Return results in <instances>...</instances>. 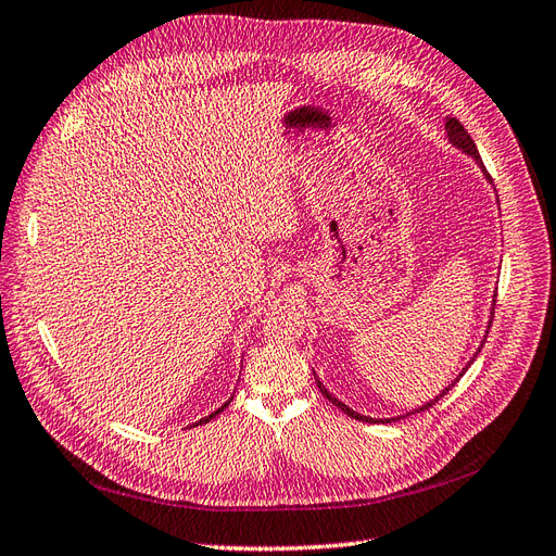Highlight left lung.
Returning <instances> with one entry per match:
<instances>
[{
    "instance_id": "left-lung-1",
    "label": "left lung",
    "mask_w": 556,
    "mask_h": 556,
    "mask_svg": "<svg viewBox=\"0 0 556 556\" xmlns=\"http://www.w3.org/2000/svg\"><path fill=\"white\" fill-rule=\"evenodd\" d=\"M445 130H447V137H450V141H452V147H456V149H462L464 153H468L470 157H472V161L475 163H478L480 165V169L484 172V177L491 181V177H489V172L484 169V165H482V157H480V153H478V147H475V141L470 139V135H468V130L464 128V125L462 123H458L456 118H447V123H445ZM491 314H494V312H491ZM486 336H489V328H486V332H484V340H486ZM484 340H482V344L478 346V352H475L472 354V358L468 361V366L462 370V372H458V377H462L468 368H470V363L475 361V358H478V354H480V349L484 346ZM456 377V379H458ZM456 379H454V382L447 387V389H442L440 391V395H435V399L433 401H428L426 405H421V407H417V409H412V412H407V415H417V412H424V409H428V407H433L440 399H442V395H445L454 384H456ZM316 384H319V389H321V393L326 395V399L332 403V405H336V407H340L342 412H344V415H349V417H352V419H358V421H382V424H389V421H395V419H403V417H407V415H403V417H393V419H372V417H363V415H358V412H354L352 407H349V405H344L342 401H338L336 399V395H332L321 382H319V379H316Z\"/></svg>"
}]
</instances>
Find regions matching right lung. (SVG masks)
<instances>
[{
    "label": "right lung",
    "mask_w": 556,
    "mask_h": 556,
    "mask_svg": "<svg viewBox=\"0 0 556 556\" xmlns=\"http://www.w3.org/2000/svg\"><path fill=\"white\" fill-rule=\"evenodd\" d=\"M228 405H230V401H228V403H224V405H220V407H218V409H216V412H212V415H210V417H204V419H200V421H195V424H193V426H198V424H200V426H202V424H207V421H212V419H214V417H216V415H218V412H224V407H228Z\"/></svg>",
    "instance_id": "right-lung-1"
}]
</instances>
